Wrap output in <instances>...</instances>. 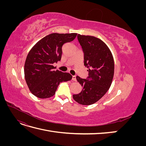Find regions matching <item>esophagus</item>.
<instances>
[{
	"instance_id": "1",
	"label": "esophagus",
	"mask_w": 146,
	"mask_h": 146,
	"mask_svg": "<svg viewBox=\"0 0 146 146\" xmlns=\"http://www.w3.org/2000/svg\"><path fill=\"white\" fill-rule=\"evenodd\" d=\"M72 80L73 81H76V76H72Z\"/></svg>"
}]
</instances>
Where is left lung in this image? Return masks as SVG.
Returning a JSON list of instances; mask_svg holds the SVG:
<instances>
[{
  "mask_svg": "<svg viewBox=\"0 0 146 146\" xmlns=\"http://www.w3.org/2000/svg\"><path fill=\"white\" fill-rule=\"evenodd\" d=\"M78 41L84 54V65L88 69V76H77L83 87L82 91L74 94L77 102L83 105H92L105 94L111 85L114 64L111 51L101 39L92 36L78 34Z\"/></svg>",
  "mask_w": 146,
  "mask_h": 146,
  "instance_id": "obj_1",
  "label": "left lung"
}]
</instances>
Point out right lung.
<instances>
[{"mask_svg": "<svg viewBox=\"0 0 146 146\" xmlns=\"http://www.w3.org/2000/svg\"><path fill=\"white\" fill-rule=\"evenodd\" d=\"M77 33H51L39 40L30 50L24 65L26 83L32 93L38 98H50L59 84L72 79L69 73L54 70L53 64L60 61L62 47L73 41Z\"/></svg>", "mask_w": 146, "mask_h": 146, "instance_id": "1", "label": "right lung"}]
</instances>
